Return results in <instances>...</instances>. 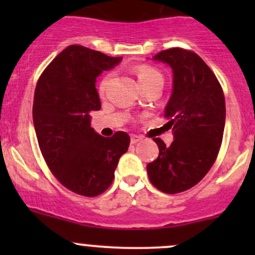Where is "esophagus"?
I'll return each instance as SVG.
<instances>
[{
  "label": "esophagus",
  "instance_id": "obj_1",
  "mask_svg": "<svg viewBox=\"0 0 255 255\" xmlns=\"http://www.w3.org/2000/svg\"><path fill=\"white\" fill-rule=\"evenodd\" d=\"M140 140H142V137H140V135H137V134L130 135V143H132V144L140 142Z\"/></svg>",
  "mask_w": 255,
  "mask_h": 255
}]
</instances>
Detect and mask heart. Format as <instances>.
<instances>
[{"label":"heart","instance_id":"obj_1","mask_svg":"<svg viewBox=\"0 0 255 255\" xmlns=\"http://www.w3.org/2000/svg\"><path fill=\"white\" fill-rule=\"evenodd\" d=\"M135 74H137L138 81H139L140 86L145 87L148 85L154 84V82H163V75L156 70L155 68L149 65H139L135 69ZM111 75H106L104 79L101 80L99 85V95L101 97H105L107 94V90H109L110 84H111Z\"/></svg>","mask_w":255,"mask_h":255}]
</instances>
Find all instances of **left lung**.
Instances as JSON below:
<instances>
[{
  "instance_id": "left-lung-1",
  "label": "left lung",
  "mask_w": 255,
  "mask_h": 255,
  "mask_svg": "<svg viewBox=\"0 0 255 255\" xmlns=\"http://www.w3.org/2000/svg\"><path fill=\"white\" fill-rule=\"evenodd\" d=\"M154 60L173 69V94L164 117L175 138L169 146L153 138L159 155L146 171L156 189L179 194L199 184L217 159L225 130V95L213 71L194 51L170 48Z\"/></svg>"
}]
</instances>
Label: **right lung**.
<instances>
[{
	"label": "right lung",
	"mask_w": 255,
	"mask_h": 255,
	"mask_svg": "<svg viewBox=\"0 0 255 255\" xmlns=\"http://www.w3.org/2000/svg\"><path fill=\"white\" fill-rule=\"evenodd\" d=\"M121 59L70 45L44 69L35 86L33 122L43 158L58 181L81 196L109 189L129 146L126 132L106 138L90 125V113L101 109L96 78Z\"/></svg>",
	"instance_id": "add662e5"
}]
</instances>
